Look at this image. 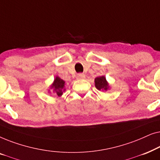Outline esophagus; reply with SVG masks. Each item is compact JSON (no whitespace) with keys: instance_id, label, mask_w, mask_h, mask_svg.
Instances as JSON below:
<instances>
[{"instance_id":"obj_1","label":"esophagus","mask_w":160,"mask_h":160,"mask_svg":"<svg viewBox=\"0 0 160 160\" xmlns=\"http://www.w3.org/2000/svg\"><path fill=\"white\" fill-rule=\"evenodd\" d=\"M76 78H77V79H79V80L84 79V78H85L84 74H83V73H78V75H77V77H76Z\"/></svg>"}]
</instances>
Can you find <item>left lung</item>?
Listing matches in <instances>:
<instances>
[{
  "label": "left lung",
  "mask_w": 160,
  "mask_h": 160,
  "mask_svg": "<svg viewBox=\"0 0 160 160\" xmlns=\"http://www.w3.org/2000/svg\"><path fill=\"white\" fill-rule=\"evenodd\" d=\"M95 86L98 90L107 91L110 89V84H108V81L106 80L104 76H99L95 78Z\"/></svg>",
  "instance_id": "8db88e82"
}]
</instances>
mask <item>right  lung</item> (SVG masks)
<instances>
[{
    "mask_svg": "<svg viewBox=\"0 0 160 160\" xmlns=\"http://www.w3.org/2000/svg\"><path fill=\"white\" fill-rule=\"evenodd\" d=\"M65 81L57 76L56 77L54 78L53 82H52V84L49 87L51 90L50 91V89H49V90H48V92L49 94L54 93V95H58V97H60V96H62L63 92L66 90L65 87Z\"/></svg>",
    "mask_w": 160,
    "mask_h": 160,
    "instance_id": "add662e5",
    "label": "right lung"
}]
</instances>
